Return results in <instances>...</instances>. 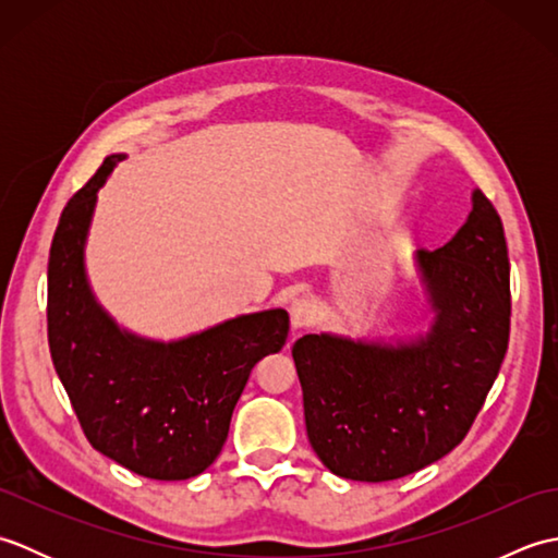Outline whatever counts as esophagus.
<instances>
[{"mask_svg": "<svg viewBox=\"0 0 558 558\" xmlns=\"http://www.w3.org/2000/svg\"><path fill=\"white\" fill-rule=\"evenodd\" d=\"M312 318H314V304H312V300H306V298L292 300V304H290L292 330H300L304 326H310Z\"/></svg>", "mask_w": 558, "mask_h": 558, "instance_id": "obj_1", "label": "esophagus"}]
</instances>
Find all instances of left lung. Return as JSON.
I'll return each mask as SVG.
<instances>
[{"mask_svg": "<svg viewBox=\"0 0 558 558\" xmlns=\"http://www.w3.org/2000/svg\"><path fill=\"white\" fill-rule=\"evenodd\" d=\"M434 310L424 338L398 345L304 336L292 345L310 444L338 477L388 482L450 453L499 376L511 333L504 225L480 189L458 234L417 252Z\"/></svg>", "mask_w": 558, "mask_h": 558, "instance_id": "8db88e82", "label": "left lung"}]
</instances>
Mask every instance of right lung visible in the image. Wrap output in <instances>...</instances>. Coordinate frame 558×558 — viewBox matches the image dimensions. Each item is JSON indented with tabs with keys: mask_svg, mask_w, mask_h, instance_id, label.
Wrapping results in <instances>:
<instances>
[{
	"mask_svg": "<svg viewBox=\"0 0 558 558\" xmlns=\"http://www.w3.org/2000/svg\"><path fill=\"white\" fill-rule=\"evenodd\" d=\"M110 156L69 198L47 264V340L83 434L102 456L150 480H189L222 450L254 364L288 340L286 310L244 314L174 342L132 336L102 312L83 266Z\"/></svg>",
	"mask_w": 558,
	"mask_h": 558,
	"instance_id": "obj_1",
	"label": "right lung"
}]
</instances>
